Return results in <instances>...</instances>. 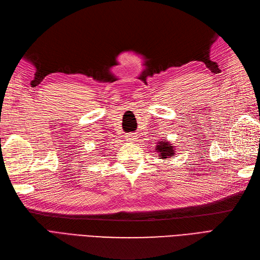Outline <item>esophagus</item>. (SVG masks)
Masks as SVG:
<instances>
[{
    "mask_svg": "<svg viewBox=\"0 0 260 260\" xmlns=\"http://www.w3.org/2000/svg\"><path fill=\"white\" fill-rule=\"evenodd\" d=\"M133 139H136V138H135V137H130V138H129V140H133Z\"/></svg>",
    "mask_w": 260,
    "mask_h": 260,
    "instance_id": "1",
    "label": "esophagus"
}]
</instances>
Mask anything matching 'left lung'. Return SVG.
Listing matches in <instances>:
<instances>
[{"label":"left lung","mask_w":260,"mask_h":260,"mask_svg":"<svg viewBox=\"0 0 260 260\" xmlns=\"http://www.w3.org/2000/svg\"><path fill=\"white\" fill-rule=\"evenodd\" d=\"M156 152L158 153L159 159H167L169 157H174L176 154V148L168 141H158V143L156 145Z\"/></svg>","instance_id":"1"}]
</instances>
